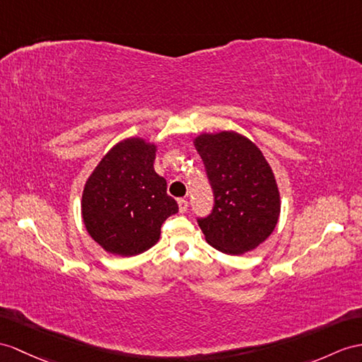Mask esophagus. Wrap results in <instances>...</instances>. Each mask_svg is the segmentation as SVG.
Returning <instances> with one entry per match:
<instances>
[{
  "instance_id": "34e87169",
  "label": "esophagus",
  "mask_w": 362,
  "mask_h": 362,
  "mask_svg": "<svg viewBox=\"0 0 362 362\" xmlns=\"http://www.w3.org/2000/svg\"><path fill=\"white\" fill-rule=\"evenodd\" d=\"M178 207H180V211L181 214H184V211L187 210V207H189V201L186 199V198H181V199H178Z\"/></svg>"
}]
</instances>
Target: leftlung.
I'll return each mask as SVG.
<instances>
[{
    "label": "left lung",
    "mask_w": 362,
    "mask_h": 362,
    "mask_svg": "<svg viewBox=\"0 0 362 362\" xmlns=\"http://www.w3.org/2000/svg\"><path fill=\"white\" fill-rule=\"evenodd\" d=\"M214 190L211 214L198 224L211 247L227 255L257 249L275 230L281 202L272 167L236 132L201 134L193 141Z\"/></svg>",
    "instance_id": "left-lung-1"
}]
</instances>
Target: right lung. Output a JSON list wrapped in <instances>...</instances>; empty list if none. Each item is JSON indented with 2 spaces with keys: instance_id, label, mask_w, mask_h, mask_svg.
<instances>
[{
  "instance_id": "obj_1",
  "label": "right lung",
  "mask_w": 362,
  "mask_h": 362,
  "mask_svg": "<svg viewBox=\"0 0 362 362\" xmlns=\"http://www.w3.org/2000/svg\"><path fill=\"white\" fill-rule=\"evenodd\" d=\"M156 146L127 138L113 146L86 181L81 214L87 233L119 257H134L160 240L161 226L178 211L167 182L153 169Z\"/></svg>"
}]
</instances>
